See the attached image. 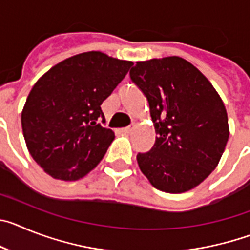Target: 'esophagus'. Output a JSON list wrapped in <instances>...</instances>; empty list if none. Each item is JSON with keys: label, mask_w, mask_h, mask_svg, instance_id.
<instances>
[{"label": "esophagus", "mask_w": 250, "mask_h": 250, "mask_svg": "<svg viewBox=\"0 0 250 250\" xmlns=\"http://www.w3.org/2000/svg\"><path fill=\"white\" fill-rule=\"evenodd\" d=\"M132 130H134V126H127V127H124V129H121V131H123L124 134H130Z\"/></svg>", "instance_id": "1"}]
</instances>
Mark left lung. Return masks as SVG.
<instances>
[{
  "label": "left lung",
  "instance_id": "left-lung-1",
  "mask_svg": "<svg viewBox=\"0 0 250 250\" xmlns=\"http://www.w3.org/2000/svg\"><path fill=\"white\" fill-rule=\"evenodd\" d=\"M131 80L149 101L155 144L138 154L154 188L179 194L203 183L219 164L229 139L227 110L210 81L178 56L138 61Z\"/></svg>",
  "mask_w": 250,
  "mask_h": 250
}]
</instances>
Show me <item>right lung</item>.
Returning <instances> with one entry per match:
<instances>
[{
    "instance_id": "right-lung-1",
    "label": "right lung",
    "mask_w": 250,
    "mask_h": 250,
    "mask_svg": "<svg viewBox=\"0 0 250 250\" xmlns=\"http://www.w3.org/2000/svg\"><path fill=\"white\" fill-rule=\"evenodd\" d=\"M134 65L100 51L63 60L40 77L21 114L28 152L54 179L83 178L101 161L115 139L103 127L101 104Z\"/></svg>"
}]
</instances>
